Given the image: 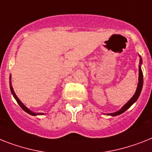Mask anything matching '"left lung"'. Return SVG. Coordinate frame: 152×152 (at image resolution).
<instances>
[{
	"instance_id": "1",
	"label": "left lung",
	"mask_w": 152,
	"mask_h": 152,
	"mask_svg": "<svg viewBox=\"0 0 152 152\" xmlns=\"http://www.w3.org/2000/svg\"><path fill=\"white\" fill-rule=\"evenodd\" d=\"M140 64H141V62H142V60H141V58L140 59ZM138 80H139V82H138V85H137V91L136 92H135V94H134V95L133 96V97H132L131 99L129 100V102L126 103V104H125V105L123 106V108H121L120 110L118 111V112H114V113H110V115H112V116H115V115H120L122 114V113H123V112H125V111H126L128 109V108L130 107V106L132 105V104H134V102H136L137 100V98L139 97V96H140V92H141V90H142V87H143V72H142V70H141V68H140V66H139V79H138Z\"/></svg>"
}]
</instances>
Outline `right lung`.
Listing matches in <instances>:
<instances>
[{"label": "right lung", "instance_id": "obj_1", "mask_svg": "<svg viewBox=\"0 0 152 152\" xmlns=\"http://www.w3.org/2000/svg\"><path fill=\"white\" fill-rule=\"evenodd\" d=\"M10 89H11V91H12V95H13V97H15V99L16 100L17 103L19 104V106H20L21 108H23L25 112H26L27 113H29V115H44L43 113H35V112H33L32 111H30L29 109H28V108H27L26 107V106H25L24 104H23V103L20 102V100L18 99V97L16 96V94H15V92H14V90H13V88H12V83H11V76H10Z\"/></svg>", "mask_w": 152, "mask_h": 152}]
</instances>
